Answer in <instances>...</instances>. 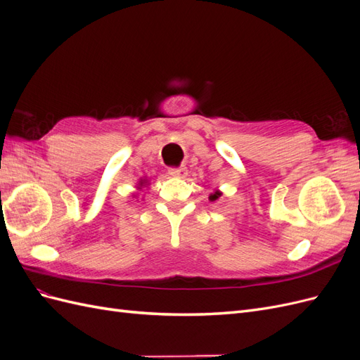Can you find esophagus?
<instances>
[{
    "instance_id": "34e87169",
    "label": "esophagus",
    "mask_w": 360,
    "mask_h": 360,
    "mask_svg": "<svg viewBox=\"0 0 360 360\" xmlns=\"http://www.w3.org/2000/svg\"><path fill=\"white\" fill-rule=\"evenodd\" d=\"M168 172H169V176H172V177L183 179V177H186L188 169H186V167H179V168H169Z\"/></svg>"
}]
</instances>
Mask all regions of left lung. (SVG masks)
<instances>
[{"label": "left lung", "mask_w": 360, "mask_h": 360, "mask_svg": "<svg viewBox=\"0 0 360 360\" xmlns=\"http://www.w3.org/2000/svg\"><path fill=\"white\" fill-rule=\"evenodd\" d=\"M221 195H222V193H221L219 191H216L214 193H212V195H210V197H209V200H210V201H216L217 198H219V197H221Z\"/></svg>", "instance_id": "obj_1"}]
</instances>
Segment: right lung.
<instances>
[{"label": "right lung", "mask_w": 360, "mask_h": 360, "mask_svg": "<svg viewBox=\"0 0 360 360\" xmlns=\"http://www.w3.org/2000/svg\"><path fill=\"white\" fill-rule=\"evenodd\" d=\"M144 183H147V180H141V181H139V188H138V189H141V186H143Z\"/></svg>", "instance_id": "1"}]
</instances>
